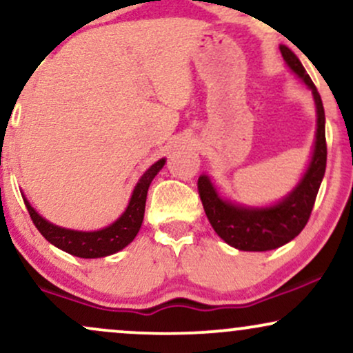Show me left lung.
Listing matches in <instances>:
<instances>
[{"instance_id": "obj_1", "label": "left lung", "mask_w": 353, "mask_h": 353, "mask_svg": "<svg viewBox=\"0 0 353 353\" xmlns=\"http://www.w3.org/2000/svg\"><path fill=\"white\" fill-rule=\"evenodd\" d=\"M281 52L287 66L312 89L315 108H317V134H315L314 152L301 182L285 199L275 205L244 208L222 199L208 176H201L197 181V190L205 216L217 236L229 245L249 252L277 249L302 232L309 222L327 165L325 112H323L322 99L297 56L283 44H281Z\"/></svg>"}]
</instances>
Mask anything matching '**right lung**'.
Masks as SVG:
<instances>
[{
    "mask_svg": "<svg viewBox=\"0 0 353 353\" xmlns=\"http://www.w3.org/2000/svg\"><path fill=\"white\" fill-rule=\"evenodd\" d=\"M164 163L165 159H159L143 174V177H141L134 190H132L131 201H129L128 209L124 210L123 216L117 219L116 222H112L111 225L101 230L83 232V230L58 228V225L51 224L46 219L39 216L26 199H24V204H26V209L30 212V217L36 225V229L52 245L64 250V252L76 255V257H106V255L119 252L121 249H124L125 245L134 241V237L141 229V224H143L148 189L154 177H156V174L163 169Z\"/></svg>",
    "mask_w": 353,
    "mask_h": 353,
    "instance_id": "add662e5",
    "label": "right lung"
}]
</instances>
